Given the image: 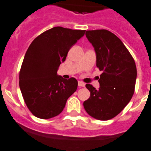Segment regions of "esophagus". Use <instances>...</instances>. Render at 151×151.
<instances>
[{"label":"esophagus","instance_id":"obj_1","mask_svg":"<svg viewBox=\"0 0 151 151\" xmlns=\"http://www.w3.org/2000/svg\"><path fill=\"white\" fill-rule=\"evenodd\" d=\"M78 86H82V87H84L85 86V83L82 81H78Z\"/></svg>","mask_w":151,"mask_h":151}]
</instances>
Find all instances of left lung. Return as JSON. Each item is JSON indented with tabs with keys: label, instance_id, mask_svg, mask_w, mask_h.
Listing matches in <instances>:
<instances>
[{
	"label": "left lung",
	"instance_id": "left-lung-1",
	"mask_svg": "<svg viewBox=\"0 0 151 151\" xmlns=\"http://www.w3.org/2000/svg\"><path fill=\"white\" fill-rule=\"evenodd\" d=\"M93 46L96 67L103 72L99 87L86 84L90 96L83 102L86 112L98 120L106 121L119 114L130 102L137 78L135 62L120 39L106 29L86 32Z\"/></svg>",
	"mask_w": 151,
	"mask_h": 151
}]
</instances>
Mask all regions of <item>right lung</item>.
<instances>
[{
  "label": "right lung",
  "instance_id": "right-lung-1",
  "mask_svg": "<svg viewBox=\"0 0 151 151\" xmlns=\"http://www.w3.org/2000/svg\"><path fill=\"white\" fill-rule=\"evenodd\" d=\"M85 30L56 27L34 39L19 72V88L25 103L36 117L48 119L59 115L77 90V81L58 75L59 65Z\"/></svg>",
  "mask_w": 151,
  "mask_h": 151
}]
</instances>
